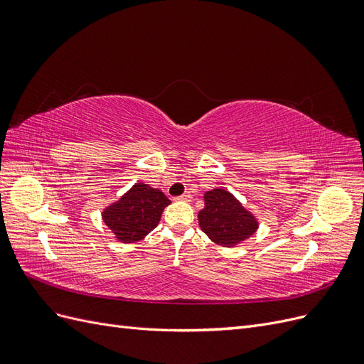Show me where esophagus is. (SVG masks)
<instances>
[{
    "label": "esophagus",
    "mask_w": 364,
    "mask_h": 364,
    "mask_svg": "<svg viewBox=\"0 0 364 364\" xmlns=\"http://www.w3.org/2000/svg\"><path fill=\"white\" fill-rule=\"evenodd\" d=\"M176 199H178V200H182V202H191L193 197H191V194H190V193H183L182 196L176 197Z\"/></svg>",
    "instance_id": "1"
}]
</instances>
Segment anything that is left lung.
Wrapping results in <instances>:
<instances>
[{
  "mask_svg": "<svg viewBox=\"0 0 364 364\" xmlns=\"http://www.w3.org/2000/svg\"><path fill=\"white\" fill-rule=\"evenodd\" d=\"M199 225L214 243L232 247L247 240L258 229L257 218L226 190L206 191Z\"/></svg>",
  "mask_w": 364,
  "mask_h": 364,
  "instance_id": "obj_1",
  "label": "left lung"
}]
</instances>
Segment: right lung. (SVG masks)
I'll use <instances>...</instances> for the list:
<instances>
[{"label": "right lung", "mask_w": 364, "mask_h": 364, "mask_svg": "<svg viewBox=\"0 0 364 364\" xmlns=\"http://www.w3.org/2000/svg\"><path fill=\"white\" fill-rule=\"evenodd\" d=\"M170 203L161 190L138 182L119 200L107 206L102 217L121 243H135L158 226L164 208Z\"/></svg>", "instance_id": "1"}]
</instances>
